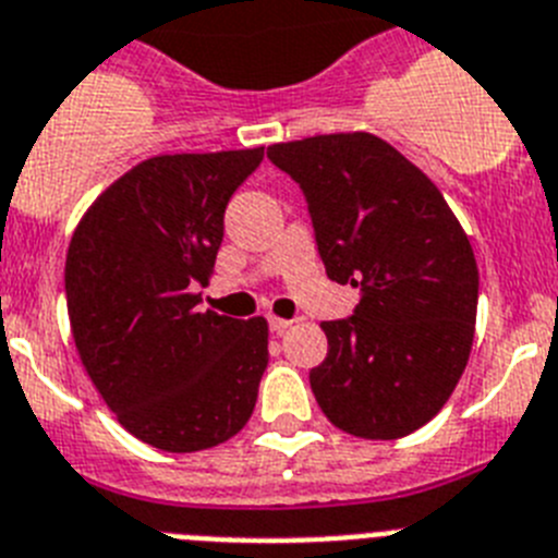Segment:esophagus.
Listing matches in <instances>:
<instances>
[{
    "label": "esophagus",
    "instance_id": "obj_1",
    "mask_svg": "<svg viewBox=\"0 0 558 558\" xmlns=\"http://www.w3.org/2000/svg\"><path fill=\"white\" fill-rule=\"evenodd\" d=\"M268 325H270V332H276V336H282V332L288 330V327L293 325V322H288V318H279V316H270Z\"/></svg>",
    "mask_w": 558,
    "mask_h": 558
}]
</instances>
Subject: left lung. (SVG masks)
I'll return each instance as SVG.
<instances>
[{"label":"left lung","instance_id":"8db88e82","mask_svg":"<svg viewBox=\"0 0 558 558\" xmlns=\"http://www.w3.org/2000/svg\"><path fill=\"white\" fill-rule=\"evenodd\" d=\"M268 157L302 185L327 276L361 290L350 318L322 325L318 407L347 435H412L471 355L480 274L463 226L440 189L369 132L274 143Z\"/></svg>","mask_w":558,"mask_h":558}]
</instances>
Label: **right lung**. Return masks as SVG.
I'll return each mask as SVG.
<instances>
[{
    "label": "right lung",
    "mask_w": 558,
    "mask_h": 558,
    "mask_svg": "<svg viewBox=\"0 0 558 558\" xmlns=\"http://www.w3.org/2000/svg\"><path fill=\"white\" fill-rule=\"evenodd\" d=\"M265 146L157 155L95 199L66 251L81 364L130 435L189 454L247 423L268 366V322L199 313L231 194Z\"/></svg>",
    "instance_id": "right-lung-1"
}]
</instances>
